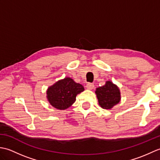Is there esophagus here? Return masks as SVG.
<instances>
[{
  "instance_id": "obj_1",
  "label": "esophagus",
  "mask_w": 160,
  "mask_h": 160,
  "mask_svg": "<svg viewBox=\"0 0 160 160\" xmlns=\"http://www.w3.org/2000/svg\"><path fill=\"white\" fill-rule=\"evenodd\" d=\"M86 87H87V89L91 90L94 88V85H93V84H92V83H88V84H87Z\"/></svg>"
}]
</instances>
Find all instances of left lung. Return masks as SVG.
I'll list each match as a JSON object with an SVG mask.
<instances>
[{
    "mask_svg": "<svg viewBox=\"0 0 160 160\" xmlns=\"http://www.w3.org/2000/svg\"><path fill=\"white\" fill-rule=\"evenodd\" d=\"M100 106L104 109H111L121 100L119 87L111 81H107L102 87L96 88L95 91Z\"/></svg>",
    "mask_w": 160,
    "mask_h": 160,
    "instance_id": "left-lung-1",
    "label": "left lung"
}]
</instances>
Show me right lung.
<instances>
[{"label": "right lung", "instance_id": "1", "mask_svg": "<svg viewBox=\"0 0 160 160\" xmlns=\"http://www.w3.org/2000/svg\"><path fill=\"white\" fill-rule=\"evenodd\" d=\"M84 91V87L69 77L57 81L47 90V99L54 108L65 110L76 100L78 94Z\"/></svg>", "mask_w": 160, "mask_h": 160}]
</instances>
